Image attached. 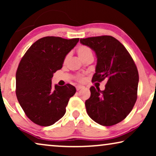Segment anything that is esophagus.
Here are the masks:
<instances>
[{
  "label": "esophagus",
  "instance_id": "1",
  "mask_svg": "<svg viewBox=\"0 0 156 156\" xmlns=\"http://www.w3.org/2000/svg\"><path fill=\"white\" fill-rule=\"evenodd\" d=\"M83 88H84V87H83V86H80V85H77V86L76 87V90H77V91L80 90L81 89H83Z\"/></svg>",
  "mask_w": 156,
  "mask_h": 156
}]
</instances>
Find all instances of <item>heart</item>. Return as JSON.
<instances>
[{
  "label": "heart",
  "instance_id": "1",
  "mask_svg": "<svg viewBox=\"0 0 156 156\" xmlns=\"http://www.w3.org/2000/svg\"><path fill=\"white\" fill-rule=\"evenodd\" d=\"M77 54L79 55V57H80V59H83L86 57L89 56V55H92V51H91V49L88 48V47L81 45L77 48ZM77 79L78 80L80 81L83 80V77L82 76H79Z\"/></svg>",
  "mask_w": 156,
  "mask_h": 156
}]
</instances>
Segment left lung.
Returning <instances> with one entry per match:
<instances>
[{
	"label": "left lung",
	"mask_w": 156,
	"mask_h": 156,
	"mask_svg": "<svg viewBox=\"0 0 156 156\" xmlns=\"http://www.w3.org/2000/svg\"><path fill=\"white\" fill-rule=\"evenodd\" d=\"M80 42L94 51L97 58L92 82L106 80L105 89L90 88L85 101L89 117L100 125L110 126L126 117L137 99L138 72L126 49L112 36L80 39Z\"/></svg>",
	"instance_id": "left-lung-1"
}]
</instances>
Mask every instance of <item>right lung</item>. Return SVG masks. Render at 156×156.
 I'll return each mask as SVG.
<instances>
[{"mask_svg": "<svg viewBox=\"0 0 156 156\" xmlns=\"http://www.w3.org/2000/svg\"><path fill=\"white\" fill-rule=\"evenodd\" d=\"M79 40L54 36L40 38L20 60L16 76L17 99L26 116L36 124L49 126L65 115L76 88L69 84L52 86V78Z\"/></svg>", "mask_w": 156, "mask_h": 156, "instance_id": "add662e5", "label": "right lung"}]
</instances>
